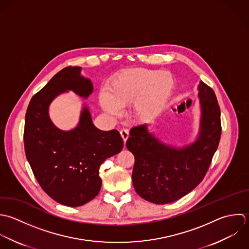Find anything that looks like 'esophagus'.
Returning a JSON list of instances; mask_svg holds the SVG:
<instances>
[{"label":"esophagus","mask_w":249,"mask_h":249,"mask_svg":"<svg viewBox=\"0 0 249 249\" xmlns=\"http://www.w3.org/2000/svg\"><path fill=\"white\" fill-rule=\"evenodd\" d=\"M120 135H121V137H122L124 142H126L127 139L129 138V131H128L127 129H121V130H120Z\"/></svg>","instance_id":"1"}]
</instances>
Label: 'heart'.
I'll return each mask as SVG.
<instances>
[{"mask_svg": "<svg viewBox=\"0 0 249 249\" xmlns=\"http://www.w3.org/2000/svg\"><path fill=\"white\" fill-rule=\"evenodd\" d=\"M175 88L170 71L132 69L112 78L102 93V107L111 115L120 116L122 107L133 103V114L141 122L155 120L168 107Z\"/></svg>", "mask_w": 249, "mask_h": 249, "instance_id": "b5f03b06", "label": "heart"}]
</instances>
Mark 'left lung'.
Listing matches in <instances>:
<instances>
[{"label": "left lung", "instance_id": "1", "mask_svg": "<svg viewBox=\"0 0 249 249\" xmlns=\"http://www.w3.org/2000/svg\"><path fill=\"white\" fill-rule=\"evenodd\" d=\"M198 90L201 119L194 142L182 147L169 145L150 133L146 124L130 131L126 146L135 156L133 185L150 203L170 204L190 193L204 179L218 147L221 121L216 96L203 81Z\"/></svg>", "mask_w": 249, "mask_h": 249}]
</instances>
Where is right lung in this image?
<instances>
[{
  "instance_id": "1",
  "label": "right lung",
  "mask_w": 249,
  "mask_h": 249,
  "mask_svg": "<svg viewBox=\"0 0 249 249\" xmlns=\"http://www.w3.org/2000/svg\"><path fill=\"white\" fill-rule=\"evenodd\" d=\"M80 71V67H67L57 72L31 99L25 117V153L34 176L50 198L68 207L82 206L99 194L100 166L124 144L118 131L95 127L86 105L71 131L52 123L48 109L57 96L73 91L87 99L92 94L91 80Z\"/></svg>"
}]
</instances>
